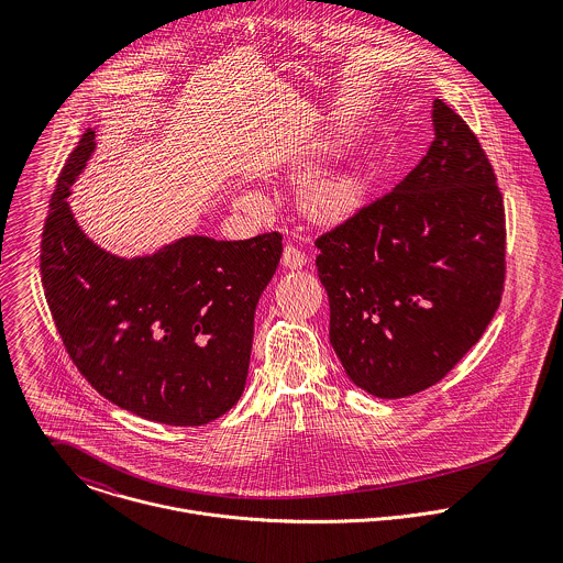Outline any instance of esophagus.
<instances>
[{
    "instance_id": "1",
    "label": "esophagus",
    "mask_w": 563,
    "mask_h": 563,
    "mask_svg": "<svg viewBox=\"0 0 563 563\" xmlns=\"http://www.w3.org/2000/svg\"><path fill=\"white\" fill-rule=\"evenodd\" d=\"M282 264L286 268H290V271H301L308 264V257H306V253L299 246L286 244L284 246V255H282Z\"/></svg>"
}]
</instances>
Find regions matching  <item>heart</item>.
I'll return each mask as SVG.
<instances>
[{"label":"heart","instance_id":"b5f03b06","mask_svg":"<svg viewBox=\"0 0 563 563\" xmlns=\"http://www.w3.org/2000/svg\"><path fill=\"white\" fill-rule=\"evenodd\" d=\"M351 199V190L342 181H319L306 192V208L319 219L335 217ZM244 201H253V197H246Z\"/></svg>","mask_w":563,"mask_h":563}]
</instances>
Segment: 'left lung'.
I'll return each mask as SVG.
<instances>
[{
  "mask_svg": "<svg viewBox=\"0 0 563 563\" xmlns=\"http://www.w3.org/2000/svg\"><path fill=\"white\" fill-rule=\"evenodd\" d=\"M435 139L386 195L321 234L329 340L355 386L402 399L479 342L505 290V206L468 123L433 101Z\"/></svg>",
  "mask_w": 563,
  "mask_h": 563,
  "instance_id": "obj_1",
  "label": "left lung"
}]
</instances>
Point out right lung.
Here are the masks:
<instances>
[{
    "label": "right lung",
    "mask_w": 563,
    "mask_h": 563,
    "mask_svg": "<svg viewBox=\"0 0 563 563\" xmlns=\"http://www.w3.org/2000/svg\"><path fill=\"white\" fill-rule=\"evenodd\" d=\"M95 150L86 130L65 162L41 241V279L63 344L108 401L175 427L217 420L241 399L260 295L282 234L188 236L123 260L84 236L67 203Z\"/></svg>",
    "instance_id": "obj_1"
}]
</instances>
